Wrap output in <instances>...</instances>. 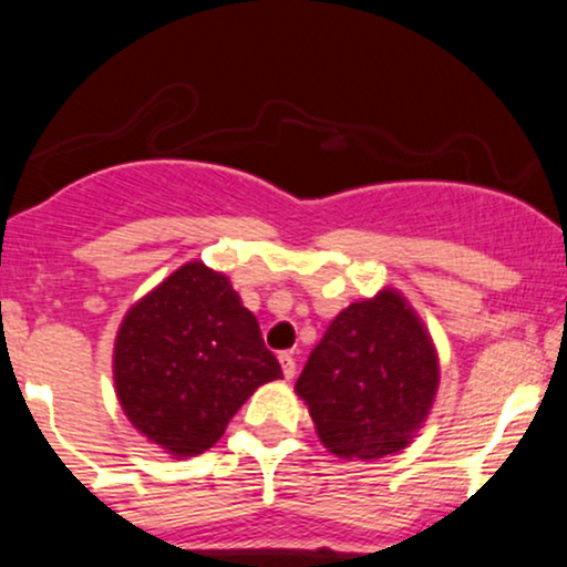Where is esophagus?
<instances>
[{"instance_id": "obj_1", "label": "esophagus", "mask_w": 567, "mask_h": 567, "mask_svg": "<svg viewBox=\"0 0 567 567\" xmlns=\"http://www.w3.org/2000/svg\"><path fill=\"white\" fill-rule=\"evenodd\" d=\"M279 365H282L285 379H292V375H296V357H292V351H282V354H279Z\"/></svg>"}]
</instances>
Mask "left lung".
<instances>
[{"label": "left lung", "instance_id": "left-lung-1", "mask_svg": "<svg viewBox=\"0 0 567 567\" xmlns=\"http://www.w3.org/2000/svg\"><path fill=\"white\" fill-rule=\"evenodd\" d=\"M440 383L437 349L400 292L347 306L309 354L296 392L322 445L373 461L410 445Z\"/></svg>", "mask_w": 567, "mask_h": 567}]
</instances>
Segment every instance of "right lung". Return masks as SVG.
Masks as SVG:
<instances>
[{"label": "right lung", "mask_w": 567, "mask_h": 567, "mask_svg": "<svg viewBox=\"0 0 567 567\" xmlns=\"http://www.w3.org/2000/svg\"><path fill=\"white\" fill-rule=\"evenodd\" d=\"M282 379L229 277L192 261L127 311L114 343L120 405L175 455L213 447L261 383Z\"/></svg>", "instance_id": "add662e5"}]
</instances>
